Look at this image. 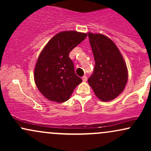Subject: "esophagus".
<instances>
[{
	"mask_svg": "<svg viewBox=\"0 0 151 151\" xmlns=\"http://www.w3.org/2000/svg\"><path fill=\"white\" fill-rule=\"evenodd\" d=\"M82 80H83V81H87V77H86V76H84V77H82Z\"/></svg>",
	"mask_w": 151,
	"mask_h": 151,
	"instance_id": "obj_1",
	"label": "esophagus"
}]
</instances>
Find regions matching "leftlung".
Wrapping results in <instances>:
<instances>
[{
  "label": "left lung",
  "instance_id": "1",
  "mask_svg": "<svg viewBox=\"0 0 151 151\" xmlns=\"http://www.w3.org/2000/svg\"><path fill=\"white\" fill-rule=\"evenodd\" d=\"M95 65L88 79L95 94L103 101L117 97L124 91L128 80V70L122 55L106 36L89 32Z\"/></svg>",
  "mask_w": 151,
  "mask_h": 151
}]
</instances>
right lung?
Returning <instances> with one entry per match:
<instances>
[{
  "mask_svg": "<svg viewBox=\"0 0 151 151\" xmlns=\"http://www.w3.org/2000/svg\"><path fill=\"white\" fill-rule=\"evenodd\" d=\"M87 34L64 31L47 42L36 63L34 79L36 86L50 101L62 103L70 99L76 86L82 81L74 70L70 52Z\"/></svg>",
  "mask_w": 151,
  "mask_h": 151,
  "instance_id": "add662e5",
  "label": "right lung"
}]
</instances>
